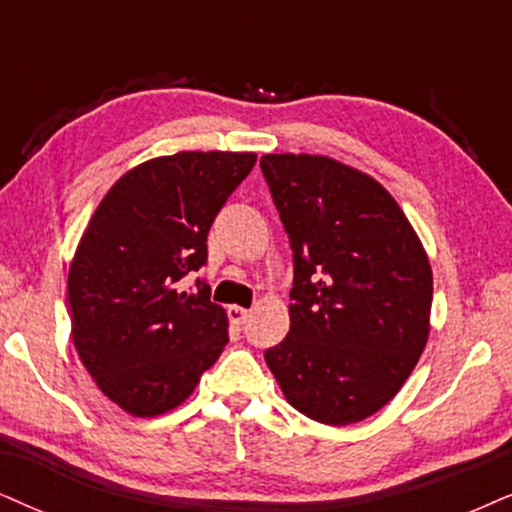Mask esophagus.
<instances>
[{"mask_svg": "<svg viewBox=\"0 0 512 512\" xmlns=\"http://www.w3.org/2000/svg\"><path fill=\"white\" fill-rule=\"evenodd\" d=\"M226 314H229V321L234 323V326H243L250 312L245 307H238V304H231V307L226 309Z\"/></svg>", "mask_w": 512, "mask_h": 512, "instance_id": "esophagus-1", "label": "esophagus"}]
</instances>
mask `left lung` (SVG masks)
<instances>
[{"mask_svg": "<svg viewBox=\"0 0 512 512\" xmlns=\"http://www.w3.org/2000/svg\"><path fill=\"white\" fill-rule=\"evenodd\" d=\"M260 165L295 257L290 331L264 359L293 409L359 423L390 404L428 345V252L371 174L312 153Z\"/></svg>", "mask_w": 512, "mask_h": 512, "instance_id": "1", "label": "left lung"}]
</instances>
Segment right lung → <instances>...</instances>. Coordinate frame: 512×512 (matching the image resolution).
Returning <instances> with one entry per match:
<instances>
[{
  "label": "right lung",
  "mask_w": 512,
  "mask_h": 512,
  "mask_svg": "<svg viewBox=\"0 0 512 512\" xmlns=\"http://www.w3.org/2000/svg\"><path fill=\"white\" fill-rule=\"evenodd\" d=\"M257 153L181 151L122 174L68 269L73 345L99 390L137 418L191 397L229 342L210 286L179 281L208 260V231Z\"/></svg>",
  "instance_id": "1"
}]
</instances>
